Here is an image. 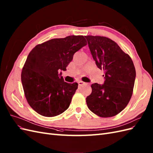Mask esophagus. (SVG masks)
I'll return each mask as SVG.
<instances>
[{"instance_id": "obj_1", "label": "esophagus", "mask_w": 153, "mask_h": 153, "mask_svg": "<svg viewBox=\"0 0 153 153\" xmlns=\"http://www.w3.org/2000/svg\"><path fill=\"white\" fill-rule=\"evenodd\" d=\"M78 85H79V86H82V85H87L86 83H85V82H82V81H79V82H78Z\"/></svg>"}]
</instances>
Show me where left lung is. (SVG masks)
I'll return each mask as SVG.
<instances>
[{
	"mask_svg": "<svg viewBox=\"0 0 153 153\" xmlns=\"http://www.w3.org/2000/svg\"><path fill=\"white\" fill-rule=\"evenodd\" d=\"M96 65L104 72V84L91 85L86 98L88 108L100 117H112L127 105L136 78L133 62L113 40L105 36H85Z\"/></svg>",
	"mask_w": 153,
	"mask_h": 153,
	"instance_id": "1",
	"label": "left lung"
}]
</instances>
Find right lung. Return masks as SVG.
<instances>
[{"instance_id":"right-lung-1","label":"right lung","mask_w":153,"mask_h":153,"mask_svg":"<svg viewBox=\"0 0 153 153\" xmlns=\"http://www.w3.org/2000/svg\"><path fill=\"white\" fill-rule=\"evenodd\" d=\"M86 44L84 36L71 35L36 45L29 53L21 81L28 104L37 113L53 117L68 109L78 84L64 82L60 71Z\"/></svg>"}]
</instances>
